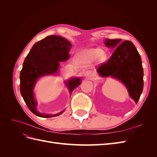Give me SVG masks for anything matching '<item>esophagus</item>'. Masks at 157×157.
<instances>
[{"mask_svg": "<svg viewBox=\"0 0 157 157\" xmlns=\"http://www.w3.org/2000/svg\"><path fill=\"white\" fill-rule=\"evenodd\" d=\"M84 76L88 78H90L93 76V74L90 71H86V72L84 73Z\"/></svg>", "mask_w": 157, "mask_h": 157, "instance_id": "obj_1", "label": "esophagus"}]
</instances>
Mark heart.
<instances>
[{
  "mask_svg": "<svg viewBox=\"0 0 157 157\" xmlns=\"http://www.w3.org/2000/svg\"><path fill=\"white\" fill-rule=\"evenodd\" d=\"M82 56L83 58H100V57L103 58L105 54H104L103 50L100 48H92L84 51L82 54Z\"/></svg>",
  "mask_w": 157,
  "mask_h": 157,
  "instance_id": "1",
  "label": "heart"
}]
</instances>
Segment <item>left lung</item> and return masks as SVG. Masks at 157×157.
Returning <instances> with one entry per match:
<instances>
[{
    "instance_id": "obj_1",
    "label": "left lung",
    "mask_w": 157,
    "mask_h": 157,
    "mask_svg": "<svg viewBox=\"0 0 157 157\" xmlns=\"http://www.w3.org/2000/svg\"><path fill=\"white\" fill-rule=\"evenodd\" d=\"M105 46L115 48L107 63L97 72L101 77L117 78L124 85L130 97L138 102L144 88V69L140 54L132 42L121 39H105Z\"/></svg>"
}]
</instances>
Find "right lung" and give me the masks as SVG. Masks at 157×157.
Wrapping results in <instances>:
<instances>
[{"label": "right lung", "mask_w": 157, "mask_h": 157, "mask_svg": "<svg viewBox=\"0 0 157 157\" xmlns=\"http://www.w3.org/2000/svg\"><path fill=\"white\" fill-rule=\"evenodd\" d=\"M71 48V44L65 38L51 35L36 42L26 56L20 76V92L28 108L35 115L51 118L59 116L64 112L63 110L56 115H51L38 111L34 88L39 78L58 74L59 62L69 59ZM64 83L71 96V92L81 83V78L73 77Z\"/></svg>", "instance_id": "add662e5"}]
</instances>
